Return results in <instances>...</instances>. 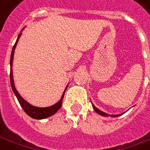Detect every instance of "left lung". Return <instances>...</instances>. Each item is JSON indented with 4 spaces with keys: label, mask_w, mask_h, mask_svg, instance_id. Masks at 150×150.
I'll return each instance as SVG.
<instances>
[{
    "label": "left lung",
    "mask_w": 150,
    "mask_h": 150,
    "mask_svg": "<svg viewBox=\"0 0 150 150\" xmlns=\"http://www.w3.org/2000/svg\"><path fill=\"white\" fill-rule=\"evenodd\" d=\"M92 106H93V109L95 110V111H96V113H98L99 115H102V116L118 117V116H120V115H123V114H120V115H109V114H106V113H105V112L100 110H99V109H97V108H96L95 105H92Z\"/></svg>",
    "instance_id": "1"
}]
</instances>
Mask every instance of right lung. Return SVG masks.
I'll use <instances>...</instances> for the list:
<instances>
[{
	"label": "right lung",
	"mask_w": 150,
	"mask_h": 150,
	"mask_svg": "<svg viewBox=\"0 0 150 150\" xmlns=\"http://www.w3.org/2000/svg\"><path fill=\"white\" fill-rule=\"evenodd\" d=\"M21 33L19 34L18 38L16 40V43L14 45L13 48H12V51H11V73H10V79H11V88H12V91H13L14 94L16 95L17 100H18L19 103L21 106L22 107V109L29 116L33 118V119H36V120H42V119H45L47 117L51 116L54 115L58 110L60 109V107L62 105V101H63V98H64V95H65V92L68 87V85L66 86L65 91L63 93V96H61V99L59 100V102H57L56 104H54L53 105L50 106V107H45V108H40V107H35V106L31 105H30L27 101H25L24 100L21 96H20V94L18 93V91H16L15 85H14V80H13V73H12V63H13V56H14V52H15V49H16V44L18 42L19 38L21 36Z\"/></svg>",
	"instance_id": "1"
}]
</instances>
